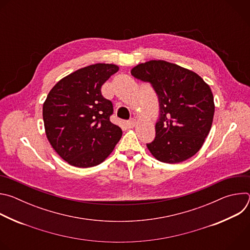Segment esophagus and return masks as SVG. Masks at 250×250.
Wrapping results in <instances>:
<instances>
[{"label": "esophagus", "instance_id": "1", "mask_svg": "<svg viewBox=\"0 0 250 250\" xmlns=\"http://www.w3.org/2000/svg\"><path fill=\"white\" fill-rule=\"evenodd\" d=\"M135 124H136V120L131 119V120H129V121L126 122V126L129 127V128H131V127H133V126L135 125Z\"/></svg>", "mask_w": 250, "mask_h": 250}]
</instances>
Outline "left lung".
Wrapping results in <instances>:
<instances>
[{
    "label": "left lung",
    "mask_w": 250,
    "mask_h": 250,
    "mask_svg": "<svg viewBox=\"0 0 250 250\" xmlns=\"http://www.w3.org/2000/svg\"><path fill=\"white\" fill-rule=\"evenodd\" d=\"M130 73L149 82L158 96L155 138L146 145L151 154L169 164L194 156L204 145L215 113L209 86L193 71L164 60L140 63Z\"/></svg>",
    "instance_id": "1"
}]
</instances>
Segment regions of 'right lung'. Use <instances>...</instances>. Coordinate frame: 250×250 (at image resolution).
<instances>
[{
  "mask_svg": "<svg viewBox=\"0 0 250 250\" xmlns=\"http://www.w3.org/2000/svg\"><path fill=\"white\" fill-rule=\"evenodd\" d=\"M118 71L115 64H93L64 77L48 93L42 108L45 133L70 165H99L121 139V127L110 121L113 104L101 93L103 84Z\"/></svg>",
  "mask_w": 250,
  "mask_h": 250,
  "instance_id": "1",
  "label": "right lung"
}]
</instances>
